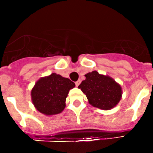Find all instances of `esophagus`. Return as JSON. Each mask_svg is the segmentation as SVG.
<instances>
[{"mask_svg": "<svg viewBox=\"0 0 153 153\" xmlns=\"http://www.w3.org/2000/svg\"><path fill=\"white\" fill-rule=\"evenodd\" d=\"M80 84H81V81H80V80H78V81H76V82H75V86H79Z\"/></svg>", "mask_w": 153, "mask_h": 153, "instance_id": "obj_1", "label": "esophagus"}]
</instances>
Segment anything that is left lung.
<instances>
[{"label":"left lung","mask_w":153,"mask_h":153,"mask_svg":"<svg viewBox=\"0 0 153 153\" xmlns=\"http://www.w3.org/2000/svg\"><path fill=\"white\" fill-rule=\"evenodd\" d=\"M85 77L78 88L85 94L91 105L109 110L119 103L122 89L113 78L101 75L97 71L86 74Z\"/></svg>","instance_id":"left-lung-1"}]
</instances>
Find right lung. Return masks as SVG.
<instances>
[{
	"label": "right lung",
	"mask_w": 153,
	"mask_h": 153,
	"mask_svg": "<svg viewBox=\"0 0 153 153\" xmlns=\"http://www.w3.org/2000/svg\"><path fill=\"white\" fill-rule=\"evenodd\" d=\"M75 83L56 73L41 78L31 91L32 101L37 110L46 115L61 113L66 106L69 90Z\"/></svg>",
	"instance_id": "obj_1"
}]
</instances>
